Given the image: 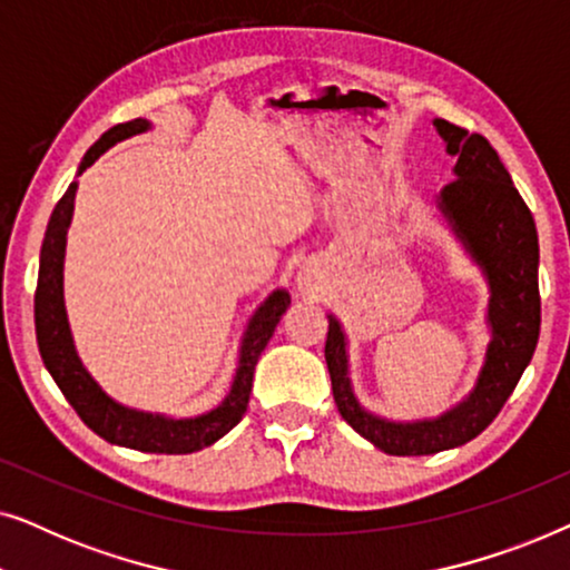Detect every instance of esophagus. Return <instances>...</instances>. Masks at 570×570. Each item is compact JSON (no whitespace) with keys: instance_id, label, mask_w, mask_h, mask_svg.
I'll use <instances>...</instances> for the list:
<instances>
[{"instance_id":"obj_1","label":"esophagus","mask_w":570,"mask_h":570,"mask_svg":"<svg viewBox=\"0 0 570 570\" xmlns=\"http://www.w3.org/2000/svg\"><path fill=\"white\" fill-rule=\"evenodd\" d=\"M298 283H301L303 291H316V275H314V272L303 269L301 277H298Z\"/></svg>"}]
</instances>
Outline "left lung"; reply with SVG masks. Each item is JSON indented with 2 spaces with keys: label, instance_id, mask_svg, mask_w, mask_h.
I'll list each match as a JSON object with an SVG mask.
<instances>
[{
  "label": "left lung",
  "instance_id": "1",
  "mask_svg": "<svg viewBox=\"0 0 570 570\" xmlns=\"http://www.w3.org/2000/svg\"><path fill=\"white\" fill-rule=\"evenodd\" d=\"M433 124L446 142V153L456 158V178L443 186L439 209L488 277V324L493 337L478 384L456 407L433 420L394 423L371 415L355 400L345 332L330 316L324 357L340 415L365 441L392 456L435 454L478 439L517 389L540 340V244L534 217L485 137L470 135L446 119Z\"/></svg>",
  "mask_w": 570,
  "mask_h": 570
}]
</instances>
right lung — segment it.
I'll use <instances>...</instances> for the list:
<instances>
[{
    "label": "right lung",
    "instance_id": "1",
    "mask_svg": "<svg viewBox=\"0 0 570 570\" xmlns=\"http://www.w3.org/2000/svg\"><path fill=\"white\" fill-rule=\"evenodd\" d=\"M147 129H150V121L145 119L116 124V127L104 131L98 142L85 153L77 174L90 168L108 147H114L127 137L142 135ZM75 191L77 184L72 181L65 197L53 207L41 246V264H38L36 337L43 365L49 368L53 381H57L61 394L67 396V402L82 417V423L108 443L147 451V454H191V451L213 446L217 439H223L244 417L248 394H252L256 361H259L262 350L267 347L269 337L275 334L279 316L291 306V295H287V291H275L256 308V314L244 332V342H240L238 368L236 376H233L230 392L215 410L197 417L176 420L124 407V404L111 400L96 384V379L85 371L80 355L75 350L72 332H69L65 308V246L67 228L72 223Z\"/></svg>",
    "mask_w": 570,
    "mask_h": 570
}]
</instances>
